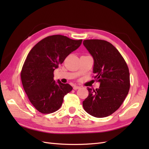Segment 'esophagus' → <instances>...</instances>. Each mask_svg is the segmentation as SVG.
Listing matches in <instances>:
<instances>
[{"instance_id": "esophagus-1", "label": "esophagus", "mask_w": 149, "mask_h": 149, "mask_svg": "<svg viewBox=\"0 0 149 149\" xmlns=\"http://www.w3.org/2000/svg\"><path fill=\"white\" fill-rule=\"evenodd\" d=\"M79 88H80V86H76V85H74V86H73V89H74V90L78 89H79Z\"/></svg>"}]
</instances>
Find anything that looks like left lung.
<instances>
[{"label": "left lung", "mask_w": 149, "mask_h": 149, "mask_svg": "<svg viewBox=\"0 0 149 149\" xmlns=\"http://www.w3.org/2000/svg\"><path fill=\"white\" fill-rule=\"evenodd\" d=\"M83 45L93 58V72L100 85L96 90L88 88L89 95L83 102V106L89 114L105 118L119 109L128 94V66L119 51L109 42L86 40Z\"/></svg>", "instance_id": "left-lung-1"}]
</instances>
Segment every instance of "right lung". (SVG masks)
Instances as JSON below:
<instances>
[{
    "mask_svg": "<svg viewBox=\"0 0 149 149\" xmlns=\"http://www.w3.org/2000/svg\"><path fill=\"white\" fill-rule=\"evenodd\" d=\"M82 40L60 35L42 40L28 54L21 71L25 92L35 109L43 114L52 113L62 105L63 97L73 88L53 79V72L68 55L78 49Z\"/></svg>",
    "mask_w": 149,
    "mask_h": 149,
    "instance_id": "add662e5",
    "label": "right lung"
}]
</instances>
